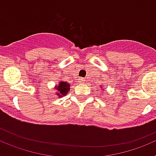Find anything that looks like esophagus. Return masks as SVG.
<instances>
[{
  "instance_id": "34e87169",
  "label": "esophagus",
  "mask_w": 156,
  "mask_h": 156,
  "mask_svg": "<svg viewBox=\"0 0 156 156\" xmlns=\"http://www.w3.org/2000/svg\"><path fill=\"white\" fill-rule=\"evenodd\" d=\"M85 82V79L84 78H82V77H80L79 78V83H83Z\"/></svg>"
}]
</instances>
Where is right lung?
Listing matches in <instances>:
<instances>
[{"label": "right lung", "mask_w": 156, "mask_h": 156, "mask_svg": "<svg viewBox=\"0 0 156 156\" xmlns=\"http://www.w3.org/2000/svg\"><path fill=\"white\" fill-rule=\"evenodd\" d=\"M55 89L56 90L55 94L58 98H62L66 96L70 90V83H68L65 81H60L59 83L55 85Z\"/></svg>", "instance_id": "right-lung-1"}]
</instances>
